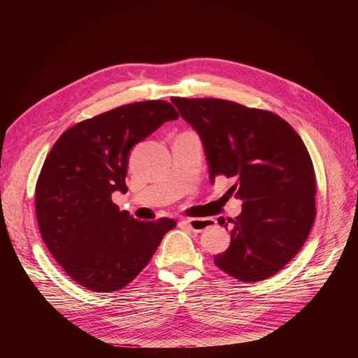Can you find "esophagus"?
I'll return each mask as SVG.
<instances>
[{
  "label": "esophagus",
  "instance_id": "1",
  "mask_svg": "<svg viewBox=\"0 0 358 358\" xmlns=\"http://www.w3.org/2000/svg\"><path fill=\"white\" fill-rule=\"evenodd\" d=\"M180 225H184V227L189 228L194 232H202L203 229H207L210 227V221L202 220V218H192V220L180 221Z\"/></svg>",
  "mask_w": 358,
  "mask_h": 358
}]
</instances>
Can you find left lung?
Returning <instances> with one entry per match:
<instances>
[{"mask_svg": "<svg viewBox=\"0 0 358 358\" xmlns=\"http://www.w3.org/2000/svg\"><path fill=\"white\" fill-rule=\"evenodd\" d=\"M198 131L210 177L232 178L229 194L242 201L231 225V245L215 265L241 282H261L285 268L304 245L316 220V177L297 131L269 110L236 101L171 97Z\"/></svg>", "mask_w": 358, "mask_h": 358, "instance_id": "8db88e82", "label": "left lung"}]
</instances>
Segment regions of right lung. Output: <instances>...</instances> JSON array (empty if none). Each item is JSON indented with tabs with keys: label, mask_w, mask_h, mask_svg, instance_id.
<instances>
[{
	"label": "right lung",
	"mask_w": 358,
	"mask_h": 358,
	"mask_svg": "<svg viewBox=\"0 0 358 358\" xmlns=\"http://www.w3.org/2000/svg\"><path fill=\"white\" fill-rule=\"evenodd\" d=\"M178 119L166 100H145L69 127L50 148L35 187L42 239L66 275L92 292L127 286L150 262L171 218L137 221L112 201L127 191L134 144Z\"/></svg>",
	"instance_id": "obj_1"
}]
</instances>
